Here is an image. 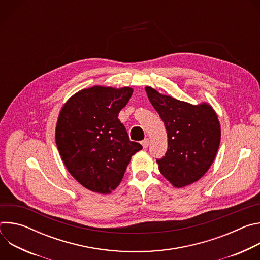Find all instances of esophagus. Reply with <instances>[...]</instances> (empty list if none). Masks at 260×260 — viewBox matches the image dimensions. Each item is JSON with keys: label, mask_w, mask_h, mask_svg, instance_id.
Here are the masks:
<instances>
[{"label": "esophagus", "mask_w": 260, "mask_h": 260, "mask_svg": "<svg viewBox=\"0 0 260 260\" xmlns=\"http://www.w3.org/2000/svg\"><path fill=\"white\" fill-rule=\"evenodd\" d=\"M141 144H142V146H143V148H146L149 146V139H145V140H143L142 142H141Z\"/></svg>", "instance_id": "obj_1"}]
</instances>
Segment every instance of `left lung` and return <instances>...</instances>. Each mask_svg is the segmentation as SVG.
Instances as JSON below:
<instances>
[{
    "mask_svg": "<svg viewBox=\"0 0 260 260\" xmlns=\"http://www.w3.org/2000/svg\"><path fill=\"white\" fill-rule=\"evenodd\" d=\"M148 99L162 119L168 134V151L157 159L161 175L174 187L199 181L212 166L221 139L220 122L213 107L192 105L146 86Z\"/></svg>",
    "mask_w": 260,
    "mask_h": 260,
    "instance_id": "8db88e82",
    "label": "left lung"
}]
</instances>
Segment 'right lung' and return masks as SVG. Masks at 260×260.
Listing matches in <instances>:
<instances>
[{"mask_svg": "<svg viewBox=\"0 0 260 260\" xmlns=\"http://www.w3.org/2000/svg\"><path fill=\"white\" fill-rule=\"evenodd\" d=\"M134 89L94 85L73 94L61 107L55 142L69 173L86 189L108 194L121 182L142 145L129 141L118 119Z\"/></svg>", "mask_w": 260, "mask_h": 260, "instance_id": "right-lung-1", "label": "right lung"}]
</instances>
